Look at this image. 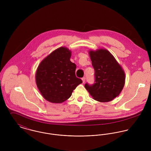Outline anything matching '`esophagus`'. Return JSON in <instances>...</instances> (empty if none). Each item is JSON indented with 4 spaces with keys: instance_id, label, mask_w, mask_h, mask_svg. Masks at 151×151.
<instances>
[{
    "instance_id": "obj_1",
    "label": "esophagus",
    "mask_w": 151,
    "mask_h": 151,
    "mask_svg": "<svg viewBox=\"0 0 151 151\" xmlns=\"http://www.w3.org/2000/svg\"><path fill=\"white\" fill-rule=\"evenodd\" d=\"M82 80H83V83H84L85 81H86V78H85V77H83V78H82Z\"/></svg>"
}]
</instances>
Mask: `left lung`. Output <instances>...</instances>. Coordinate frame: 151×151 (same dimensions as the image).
<instances>
[{
  "instance_id": "left-lung-1",
  "label": "left lung",
  "mask_w": 151,
  "mask_h": 151,
  "mask_svg": "<svg viewBox=\"0 0 151 151\" xmlns=\"http://www.w3.org/2000/svg\"><path fill=\"white\" fill-rule=\"evenodd\" d=\"M95 83L85 88L93 99L108 102L119 95L125 84V73L112 54L105 49L90 50Z\"/></svg>"
}]
</instances>
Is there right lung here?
<instances>
[{"mask_svg":"<svg viewBox=\"0 0 151 151\" xmlns=\"http://www.w3.org/2000/svg\"><path fill=\"white\" fill-rule=\"evenodd\" d=\"M71 56V52L67 47H59L43 59L37 68V86L44 99L51 103H63L83 83L76 76V65L70 61Z\"/></svg>","mask_w":151,"mask_h":151,"instance_id":"right-lung-1","label":"right lung"}]
</instances>
